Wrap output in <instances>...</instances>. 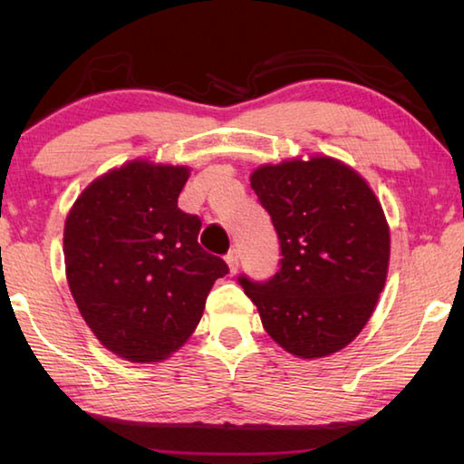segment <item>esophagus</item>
<instances>
[{
    "instance_id": "1",
    "label": "esophagus",
    "mask_w": 464,
    "mask_h": 464,
    "mask_svg": "<svg viewBox=\"0 0 464 464\" xmlns=\"http://www.w3.org/2000/svg\"><path fill=\"white\" fill-rule=\"evenodd\" d=\"M225 262H227V266H229L231 274L237 272V268H239V251L237 249H231L229 254L225 256Z\"/></svg>"
}]
</instances>
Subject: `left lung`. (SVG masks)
<instances>
[{
    "label": "left lung",
    "instance_id": "left-lung-1",
    "mask_svg": "<svg viewBox=\"0 0 464 464\" xmlns=\"http://www.w3.org/2000/svg\"><path fill=\"white\" fill-rule=\"evenodd\" d=\"M280 243L268 280L239 274L262 325L290 354L342 350L371 319L387 280L389 227L354 169L332 157L293 160L251 174Z\"/></svg>",
    "mask_w": 464,
    "mask_h": 464
}]
</instances>
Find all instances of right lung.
I'll use <instances>...</instances> for the list:
<instances>
[{
	"instance_id": "right-lung-1",
	"label": "right lung",
	"mask_w": 464,
	"mask_h": 464,
	"mask_svg": "<svg viewBox=\"0 0 464 464\" xmlns=\"http://www.w3.org/2000/svg\"><path fill=\"white\" fill-rule=\"evenodd\" d=\"M186 168L132 161L92 182L65 223L67 282L110 352L157 362L198 325L221 257L198 246L200 218L178 208Z\"/></svg>"
}]
</instances>
